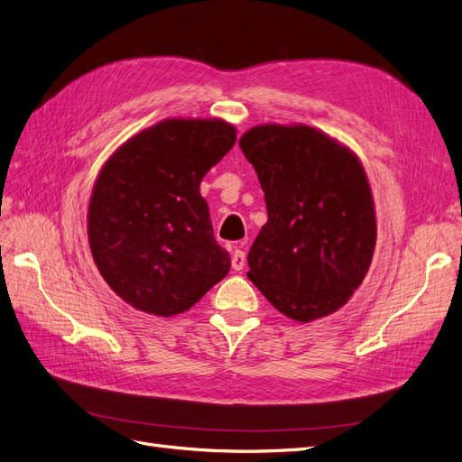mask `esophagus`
Returning a JSON list of instances; mask_svg holds the SVG:
<instances>
[{
  "label": "esophagus",
  "instance_id": "obj_1",
  "mask_svg": "<svg viewBox=\"0 0 462 462\" xmlns=\"http://www.w3.org/2000/svg\"><path fill=\"white\" fill-rule=\"evenodd\" d=\"M245 263H246V254H245V250H241V248H236L235 253H233V256H231V265H233V270H243L245 268Z\"/></svg>",
  "mask_w": 462,
  "mask_h": 462
}]
</instances>
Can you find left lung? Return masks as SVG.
I'll list each match as a JSON object with an SVG mask.
<instances>
[{
	"label": "left lung",
	"instance_id": "left-lung-1",
	"mask_svg": "<svg viewBox=\"0 0 462 462\" xmlns=\"http://www.w3.org/2000/svg\"><path fill=\"white\" fill-rule=\"evenodd\" d=\"M239 144L268 208L248 253V279L297 321L339 310L365 279L375 246L365 167L306 125H263Z\"/></svg>",
	"mask_w": 462,
	"mask_h": 462
}]
</instances>
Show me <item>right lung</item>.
Returning <instances> with one entry per match:
<instances>
[{
	"mask_svg": "<svg viewBox=\"0 0 462 462\" xmlns=\"http://www.w3.org/2000/svg\"><path fill=\"white\" fill-rule=\"evenodd\" d=\"M236 141L219 119H167L125 143L96 180L88 241L106 283L153 316L189 310L229 273L200 180Z\"/></svg>",
	"mask_w": 462,
	"mask_h": 462,
	"instance_id": "obj_1",
	"label": "right lung"
}]
</instances>
